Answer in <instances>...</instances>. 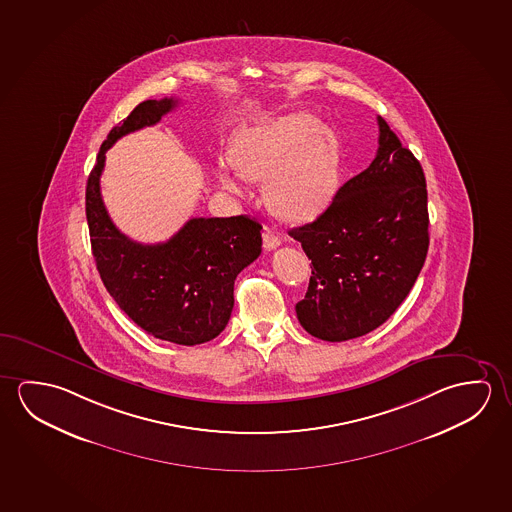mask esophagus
Instances as JSON below:
<instances>
[{
    "mask_svg": "<svg viewBox=\"0 0 512 512\" xmlns=\"http://www.w3.org/2000/svg\"><path fill=\"white\" fill-rule=\"evenodd\" d=\"M279 245H281V238L274 231L265 229L263 231V247H265V251H274Z\"/></svg>",
    "mask_w": 512,
    "mask_h": 512,
    "instance_id": "obj_1",
    "label": "esophagus"
}]
</instances>
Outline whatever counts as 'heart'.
<instances>
[{
    "label": "heart",
    "instance_id": "obj_1",
    "mask_svg": "<svg viewBox=\"0 0 512 512\" xmlns=\"http://www.w3.org/2000/svg\"><path fill=\"white\" fill-rule=\"evenodd\" d=\"M233 162L245 178L267 179L268 206L288 220L315 217L333 194L338 171L333 142L315 119L301 114L240 131L233 146ZM237 173L220 165L219 181L228 192L242 194L244 187Z\"/></svg>",
    "mask_w": 512,
    "mask_h": 512
}]
</instances>
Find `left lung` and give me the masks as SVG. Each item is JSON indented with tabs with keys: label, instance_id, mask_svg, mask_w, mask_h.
<instances>
[{
	"label": "left lung",
	"instance_id": "obj_1",
	"mask_svg": "<svg viewBox=\"0 0 512 512\" xmlns=\"http://www.w3.org/2000/svg\"><path fill=\"white\" fill-rule=\"evenodd\" d=\"M379 122L374 162L350 178L317 220L293 228L311 260L308 292L295 311L311 336L347 341L370 333L411 292L429 249L422 165Z\"/></svg>",
	"mask_w": 512,
	"mask_h": 512
}]
</instances>
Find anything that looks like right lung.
<instances>
[{
    "label": "right lung",
    "mask_w": 512,
    "mask_h": 512,
    "mask_svg": "<svg viewBox=\"0 0 512 512\" xmlns=\"http://www.w3.org/2000/svg\"><path fill=\"white\" fill-rule=\"evenodd\" d=\"M178 99H147L108 133L85 192L90 244L101 281L119 308L158 340L199 345L228 325L235 279L261 254V224L245 215L190 219L171 240L144 245L115 228L99 178L119 138L153 126Z\"/></svg>",
    "instance_id": "obj_1"
}]
</instances>
